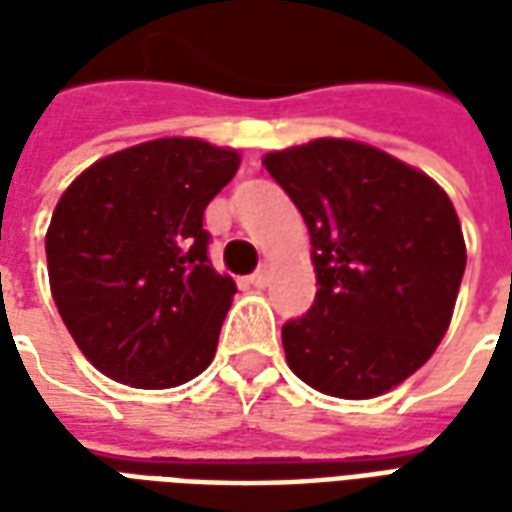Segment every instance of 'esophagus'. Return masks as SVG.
Returning <instances> with one entry per match:
<instances>
[{"label": "esophagus", "instance_id": "34e87169", "mask_svg": "<svg viewBox=\"0 0 512 512\" xmlns=\"http://www.w3.org/2000/svg\"><path fill=\"white\" fill-rule=\"evenodd\" d=\"M249 285H255V288H266V285H268V268L266 266L257 268L255 274L249 277Z\"/></svg>", "mask_w": 512, "mask_h": 512}]
</instances>
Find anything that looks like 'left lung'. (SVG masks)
<instances>
[{"instance_id":"left-lung-1","label":"left lung","mask_w":512,"mask_h":512,"mask_svg":"<svg viewBox=\"0 0 512 512\" xmlns=\"http://www.w3.org/2000/svg\"><path fill=\"white\" fill-rule=\"evenodd\" d=\"M299 208L315 304L282 326L285 359L323 395L367 400L428 362L450 326L466 244L436 180L378 147L315 139L263 158Z\"/></svg>"}]
</instances>
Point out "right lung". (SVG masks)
Instances as JSON below:
<instances>
[{"instance_id":"add662e5","label":"right lung","mask_w":512,"mask_h":512,"mask_svg":"<svg viewBox=\"0 0 512 512\" xmlns=\"http://www.w3.org/2000/svg\"><path fill=\"white\" fill-rule=\"evenodd\" d=\"M241 156L167 136L95 161L46 233L54 304L90 362L136 389H169L211 365L235 282L208 260V202Z\"/></svg>"}]
</instances>
